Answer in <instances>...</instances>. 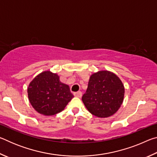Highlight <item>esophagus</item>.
<instances>
[{
  "instance_id": "obj_1",
  "label": "esophagus",
  "mask_w": 157,
  "mask_h": 157,
  "mask_svg": "<svg viewBox=\"0 0 157 157\" xmlns=\"http://www.w3.org/2000/svg\"><path fill=\"white\" fill-rule=\"evenodd\" d=\"M74 95H75V97H78V98H81L82 95V93L81 91H78V92H75L74 93Z\"/></svg>"
}]
</instances>
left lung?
I'll return each instance as SVG.
<instances>
[{
  "mask_svg": "<svg viewBox=\"0 0 157 157\" xmlns=\"http://www.w3.org/2000/svg\"><path fill=\"white\" fill-rule=\"evenodd\" d=\"M124 94V88L120 78L109 71H102L90 77L88 87L82 99L93 115L107 118L119 109Z\"/></svg>",
  "mask_w": 157,
  "mask_h": 157,
  "instance_id": "obj_1",
  "label": "left lung"
}]
</instances>
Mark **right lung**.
<instances>
[{
  "mask_svg": "<svg viewBox=\"0 0 157 157\" xmlns=\"http://www.w3.org/2000/svg\"><path fill=\"white\" fill-rule=\"evenodd\" d=\"M28 94L33 108L45 116L61 112L74 97L68 85L50 71H44L34 78L29 84Z\"/></svg>",
  "mask_w": 157,
  "mask_h": 157,
  "instance_id": "add662e5",
  "label": "right lung"
}]
</instances>
